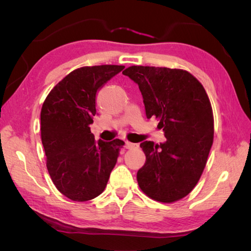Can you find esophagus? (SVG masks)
<instances>
[{
    "mask_svg": "<svg viewBox=\"0 0 251 251\" xmlns=\"http://www.w3.org/2000/svg\"><path fill=\"white\" fill-rule=\"evenodd\" d=\"M136 146H137L136 143H131V142H129V141H125L124 148H125V149H132V148H135Z\"/></svg>",
    "mask_w": 251,
    "mask_h": 251,
    "instance_id": "obj_1",
    "label": "esophagus"
}]
</instances>
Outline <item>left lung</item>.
Returning a JSON list of instances; mask_svg holds the SVG:
<instances>
[{"label":"left lung","instance_id":"obj_1","mask_svg":"<svg viewBox=\"0 0 251 251\" xmlns=\"http://www.w3.org/2000/svg\"><path fill=\"white\" fill-rule=\"evenodd\" d=\"M123 74L142 95L148 119L155 117L166 141L140 143L146 163L138 170L140 189L151 199L172 202L194 189L214 140V116L205 88L180 69L132 66Z\"/></svg>","mask_w":251,"mask_h":251}]
</instances>
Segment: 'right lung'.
<instances>
[{"mask_svg":"<svg viewBox=\"0 0 251 251\" xmlns=\"http://www.w3.org/2000/svg\"><path fill=\"white\" fill-rule=\"evenodd\" d=\"M124 66L83 67L69 73L47 96L41 111L46 166L57 190L76 201L104 191L124 142L95 141L90 132L97 93Z\"/></svg>","mask_w":251,"mask_h":251,"instance_id":"1","label":"right lung"}]
</instances>
